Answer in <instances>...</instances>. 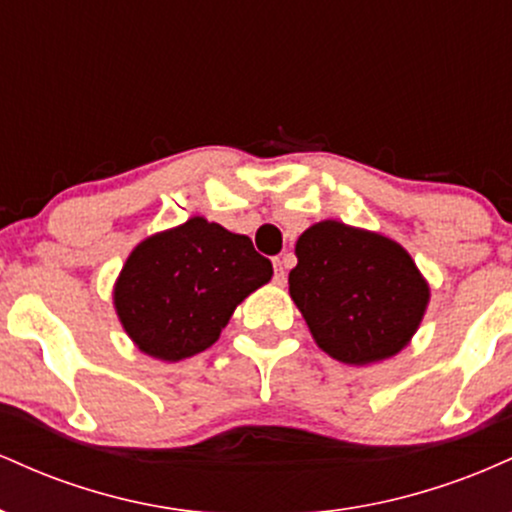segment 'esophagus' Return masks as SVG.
Masks as SVG:
<instances>
[{
	"instance_id": "esophagus-1",
	"label": "esophagus",
	"mask_w": 512,
	"mask_h": 512,
	"mask_svg": "<svg viewBox=\"0 0 512 512\" xmlns=\"http://www.w3.org/2000/svg\"><path fill=\"white\" fill-rule=\"evenodd\" d=\"M274 281L276 284H284L286 281V262L281 260V257H276L274 260Z\"/></svg>"
}]
</instances>
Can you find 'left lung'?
Masks as SVG:
<instances>
[{
    "label": "left lung",
    "mask_w": 512,
    "mask_h": 512,
    "mask_svg": "<svg viewBox=\"0 0 512 512\" xmlns=\"http://www.w3.org/2000/svg\"><path fill=\"white\" fill-rule=\"evenodd\" d=\"M296 257L289 293L317 346L337 361H385L419 330L431 289L395 240L320 221L298 238Z\"/></svg>",
    "instance_id": "8db88e82"
}]
</instances>
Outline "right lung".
Here are the masks:
<instances>
[{"label": "right lung", "instance_id": "right-lung-1", "mask_svg": "<svg viewBox=\"0 0 512 512\" xmlns=\"http://www.w3.org/2000/svg\"><path fill=\"white\" fill-rule=\"evenodd\" d=\"M272 274L248 236L192 216L132 250L113 303L137 349L173 363L209 349L238 303Z\"/></svg>", "mask_w": 512, "mask_h": 512}]
</instances>
